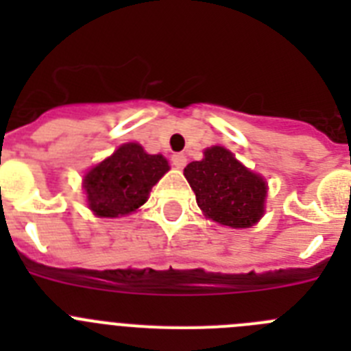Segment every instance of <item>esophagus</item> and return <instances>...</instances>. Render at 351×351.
Segmentation results:
<instances>
[{
    "label": "esophagus",
    "mask_w": 351,
    "mask_h": 351,
    "mask_svg": "<svg viewBox=\"0 0 351 351\" xmlns=\"http://www.w3.org/2000/svg\"><path fill=\"white\" fill-rule=\"evenodd\" d=\"M186 161H188V160H186L184 154H181V153L173 154V156H172V165L178 167V169H184Z\"/></svg>",
    "instance_id": "obj_1"
}]
</instances>
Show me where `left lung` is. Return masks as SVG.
Listing matches in <instances>:
<instances>
[{
	"label": "left lung",
	"instance_id": "8db88e82",
	"mask_svg": "<svg viewBox=\"0 0 351 351\" xmlns=\"http://www.w3.org/2000/svg\"><path fill=\"white\" fill-rule=\"evenodd\" d=\"M184 176L207 218L232 228L255 225L263 214L267 186L258 173L247 170L230 151L214 145L202 161H191Z\"/></svg>",
	"mask_w": 351,
	"mask_h": 351
}]
</instances>
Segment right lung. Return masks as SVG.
Segmentation results:
<instances>
[{"mask_svg": "<svg viewBox=\"0 0 351 351\" xmlns=\"http://www.w3.org/2000/svg\"><path fill=\"white\" fill-rule=\"evenodd\" d=\"M169 170L161 154H147L138 144H125L84 178L89 209L101 218H117L145 204L149 191Z\"/></svg>", "mask_w": 351, "mask_h": 351, "instance_id": "1", "label": "right lung"}]
</instances>
